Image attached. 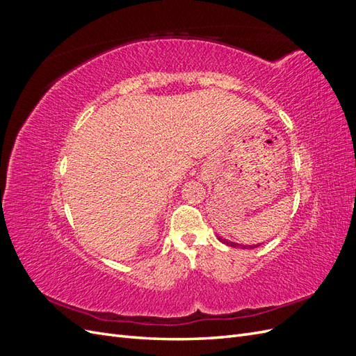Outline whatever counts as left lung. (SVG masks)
<instances>
[{"instance_id":"obj_1","label":"left lung","mask_w":356,"mask_h":356,"mask_svg":"<svg viewBox=\"0 0 356 356\" xmlns=\"http://www.w3.org/2000/svg\"><path fill=\"white\" fill-rule=\"evenodd\" d=\"M218 239H220V241H221L222 243H225V245H229V246H233V248H234V246H241V248H246V250H250V248H257V246H260V245H254V246H252V245H248V246H246V245H239V243H234V242H229V241H225V239H222V238H221V236H218Z\"/></svg>"}]
</instances>
